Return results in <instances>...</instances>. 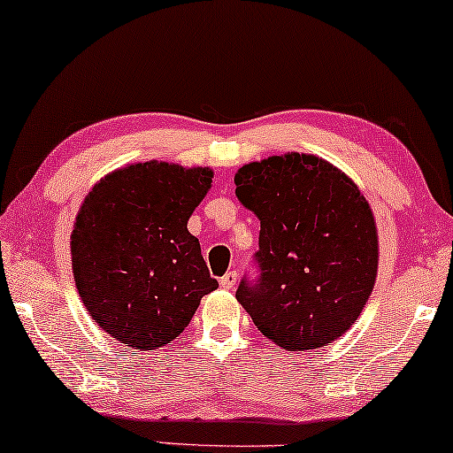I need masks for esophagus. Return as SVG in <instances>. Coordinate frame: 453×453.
I'll return each mask as SVG.
<instances>
[{
  "instance_id": "1",
  "label": "esophagus",
  "mask_w": 453,
  "mask_h": 453,
  "mask_svg": "<svg viewBox=\"0 0 453 453\" xmlns=\"http://www.w3.org/2000/svg\"><path fill=\"white\" fill-rule=\"evenodd\" d=\"M234 284H237V272H226V274L220 278V287L222 288L231 290Z\"/></svg>"
}]
</instances>
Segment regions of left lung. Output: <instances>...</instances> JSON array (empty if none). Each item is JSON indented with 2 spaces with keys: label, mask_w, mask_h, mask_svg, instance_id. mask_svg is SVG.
<instances>
[{
  "label": "left lung",
  "mask_w": 453,
  "mask_h": 453,
  "mask_svg": "<svg viewBox=\"0 0 453 453\" xmlns=\"http://www.w3.org/2000/svg\"><path fill=\"white\" fill-rule=\"evenodd\" d=\"M234 194L259 219L262 276L237 301L284 350L327 346L349 332L373 293L380 239L352 179L315 154L287 152L234 173Z\"/></svg>",
  "instance_id": "1"
}]
</instances>
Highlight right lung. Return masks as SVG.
I'll return each mask as SVG.
<instances>
[{"label":"right lung","instance_id":"obj_1","mask_svg":"<svg viewBox=\"0 0 453 453\" xmlns=\"http://www.w3.org/2000/svg\"><path fill=\"white\" fill-rule=\"evenodd\" d=\"M210 166L165 160L104 175L73 220L72 272L86 311L134 350L173 342L219 288L188 220L212 188Z\"/></svg>","mask_w":453,"mask_h":453}]
</instances>
